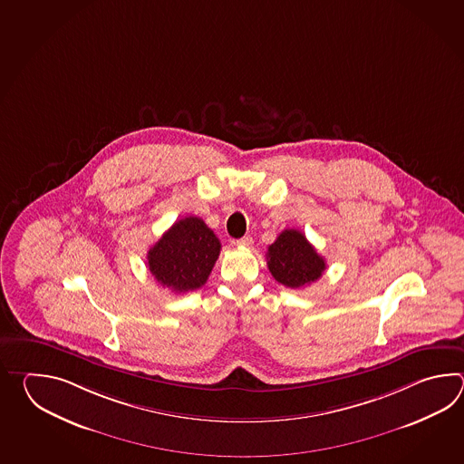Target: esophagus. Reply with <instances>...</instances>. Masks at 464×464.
I'll return each mask as SVG.
<instances>
[{"label": "esophagus", "mask_w": 464, "mask_h": 464, "mask_svg": "<svg viewBox=\"0 0 464 464\" xmlns=\"http://www.w3.org/2000/svg\"><path fill=\"white\" fill-rule=\"evenodd\" d=\"M236 244L238 246H244V248H250V246H254V240H252V237L246 236L242 237V238H238Z\"/></svg>", "instance_id": "1"}]
</instances>
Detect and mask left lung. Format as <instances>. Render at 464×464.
Wrapping results in <instances>:
<instances>
[{"instance_id":"left-lung-1","label":"left lung","mask_w":464,"mask_h":464,"mask_svg":"<svg viewBox=\"0 0 464 464\" xmlns=\"http://www.w3.org/2000/svg\"><path fill=\"white\" fill-rule=\"evenodd\" d=\"M266 266L278 284L290 288L314 284L326 268L325 258L318 256L315 246L295 228H285L268 246Z\"/></svg>"}]
</instances>
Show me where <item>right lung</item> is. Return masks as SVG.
I'll return each mask as SVG.
<instances>
[{
  "label": "right lung",
  "instance_id": "1",
  "mask_svg": "<svg viewBox=\"0 0 464 464\" xmlns=\"http://www.w3.org/2000/svg\"><path fill=\"white\" fill-rule=\"evenodd\" d=\"M220 254V240L202 218H180L149 248L148 266L162 286L176 294L208 282Z\"/></svg>",
  "mask_w": 464,
  "mask_h": 464
}]
</instances>
